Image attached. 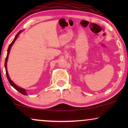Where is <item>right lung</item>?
Listing matches in <instances>:
<instances>
[{"mask_svg": "<svg viewBox=\"0 0 128 128\" xmlns=\"http://www.w3.org/2000/svg\"><path fill=\"white\" fill-rule=\"evenodd\" d=\"M21 31H20L19 32L17 33L16 36L14 39L13 40V41L12 42V43L10 44L9 45V46H8V54H7V56L6 58V59H5V63H4V67H5V69H6V76H7V78H8V82H9L10 85L12 86H13L14 88L16 90L18 91V92H20L21 94H24V95H26V90H24V88H20V87H19L17 86H16L15 84L14 83H13V82H12V80L10 79V78H9V76H8V70H7V61H8V54H9L10 53V49H11V47L12 46V45H13V44H14V41L16 40L17 36H18V35L20 34V33L21 32Z\"/></svg>", "mask_w": 128, "mask_h": 128, "instance_id": "right-lung-1", "label": "right lung"}]
</instances>
